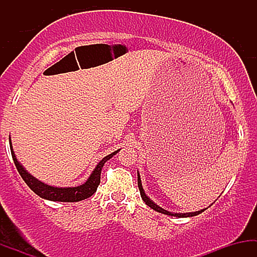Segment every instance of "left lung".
Listing matches in <instances>:
<instances>
[{
	"instance_id": "obj_1",
	"label": "left lung",
	"mask_w": 257,
	"mask_h": 257,
	"mask_svg": "<svg viewBox=\"0 0 257 257\" xmlns=\"http://www.w3.org/2000/svg\"><path fill=\"white\" fill-rule=\"evenodd\" d=\"M138 187H139V191H140V194H141V198H143L144 202L146 203V205H149L150 208H152L153 210L158 211V213H162L164 215H169V216H175V217H191V216H197V215H199L200 213H203V211L205 210V209H200L198 211H192V213H173V211H168L166 209L161 208V206L156 204L153 200L150 198L149 196L145 193V190H144L143 187V184H141V178H140V173L138 172ZM210 206V205H209Z\"/></svg>"
}]
</instances>
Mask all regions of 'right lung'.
<instances>
[{"mask_svg": "<svg viewBox=\"0 0 257 257\" xmlns=\"http://www.w3.org/2000/svg\"><path fill=\"white\" fill-rule=\"evenodd\" d=\"M10 146L14 164H16L18 172H19L20 176H22L23 180L26 182V185H28L37 196H40L41 198L53 200V202H79V200L87 199L93 196V194L96 192V188H98V186L100 184V175H101V169L102 167H104V164L108 161V159L113 157L116 153H118L120 151L119 149L102 158L101 161L96 164V167L94 168L90 176L87 179V181H85L84 184L76 186V187H55V186L44 184L41 180L36 179L23 167V164L18 161L16 153H14L11 137Z\"/></svg>", "mask_w": 257, "mask_h": 257, "instance_id": "add662e5", "label": "right lung"}]
</instances>
